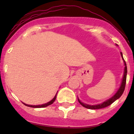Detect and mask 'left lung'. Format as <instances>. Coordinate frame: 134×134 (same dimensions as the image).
Wrapping results in <instances>:
<instances>
[{
    "label": "left lung",
    "mask_w": 134,
    "mask_h": 134,
    "mask_svg": "<svg viewBox=\"0 0 134 134\" xmlns=\"http://www.w3.org/2000/svg\"><path fill=\"white\" fill-rule=\"evenodd\" d=\"M121 56H122V59H124L123 58V56H122V52H121ZM124 62H125V72H124V76H123V78H122V83H121V87L119 89V90L117 91V92L116 93V94L113 96V97L110 98V99L108 100H106V102H103L102 104H98V105H94V106H91V105H87L86 104H83L82 103V102L80 101V100L78 99V102L79 103L82 105L83 107L86 108L87 109H101V108H106L107 106H109V105L111 104L113 102H114L116 100H117L118 98H119L120 97H121V95L123 93L124 91H125V86H126V75H127V67H126V63L125 59H124Z\"/></svg>",
    "instance_id": "left-lung-1"
}]
</instances>
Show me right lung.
<instances>
[{
	"mask_svg": "<svg viewBox=\"0 0 134 134\" xmlns=\"http://www.w3.org/2000/svg\"><path fill=\"white\" fill-rule=\"evenodd\" d=\"M56 94H57V93H56ZM56 94L55 95V97H54L53 99L52 100H51L50 102H47V103L46 104H42V105H37V106H32V105H28V104H26L23 103L25 105V106H28V107H31V108H44V107H47V106H49V105H51L52 104H53V102H54L55 100H56Z\"/></svg>",
	"mask_w": 134,
	"mask_h": 134,
	"instance_id": "1",
	"label": "right lung"
}]
</instances>
